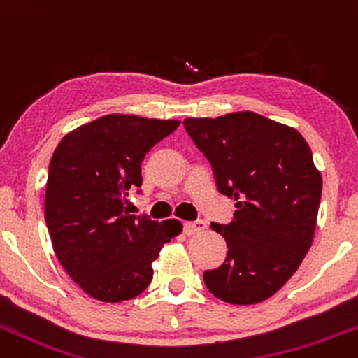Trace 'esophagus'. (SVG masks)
<instances>
[{
  "instance_id": "1",
  "label": "esophagus",
  "mask_w": 358,
  "mask_h": 358,
  "mask_svg": "<svg viewBox=\"0 0 358 358\" xmlns=\"http://www.w3.org/2000/svg\"><path fill=\"white\" fill-rule=\"evenodd\" d=\"M182 226L186 235H194V233L205 229V221H201V219H196V221H186Z\"/></svg>"
}]
</instances>
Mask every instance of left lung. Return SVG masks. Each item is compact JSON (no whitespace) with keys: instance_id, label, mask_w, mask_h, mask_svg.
<instances>
[{"instance_id":"left-lung-1","label":"left lung","mask_w":358,"mask_h":358,"mask_svg":"<svg viewBox=\"0 0 358 358\" xmlns=\"http://www.w3.org/2000/svg\"><path fill=\"white\" fill-rule=\"evenodd\" d=\"M182 125L210 162L219 193L236 207L228 224H210L228 254L205 271V285L231 304L268 299L294 275L313 240L322 178L310 146L298 130L250 111Z\"/></svg>"}]
</instances>
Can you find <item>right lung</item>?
Returning <instances> with one entry per match:
<instances>
[{
  "instance_id": "1",
  "label": "right lung",
  "mask_w": 358,
  "mask_h": 358,
  "mask_svg": "<svg viewBox=\"0 0 358 358\" xmlns=\"http://www.w3.org/2000/svg\"><path fill=\"white\" fill-rule=\"evenodd\" d=\"M179 123L108 115L67 134L54 151L45 221L60 264L92 298L139 296L153 278L151 263L180 231L179 221L125 210L129 191L141 193L146 153Z\"/></svg>"
}]
</instances>
